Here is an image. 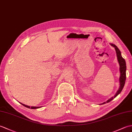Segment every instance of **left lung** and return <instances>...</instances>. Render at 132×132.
Masks as SVG:
<instances>
[{
    "label": "left lung",
    "instance_id": "obj_1",
    "mask_svg": "<svg viewBox=\"0 0 132 132\" xmlns=\"http://www.w3.org/2000/svg\"><path fill=\"white\" fill-rule=\"evenodd\" d=\"M112 46H113L115 49L116 52V55L117 57V60H118L119 63L120 64V87L119 88V90L117 91L116 95H114V97H112L111 99H109L106 101V102H104L103 103L105 104L106 103H109L111 102L112 100H113L114 97H116L117 95H118L120 92H121L122 89L124 87L125 83V80H126V69H127V66H126V62L125 61L124 58L122 57L121 52H120V50L119 49L118 47H117L114 44H111Z\"/></svg>",
    "mask_w": 132,
    "mask_h": 132
}]
</instances>
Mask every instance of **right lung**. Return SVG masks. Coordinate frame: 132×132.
<instances>
[{"label": "right lung", "instance_id": "add662e5", "mask_svg": "<svg viewBox=\"0 0 132 132\" xmlns=\"http://www.w3.org/2000/svg\"><path fill=\"white\" fill-rule=\"evenodd\" d=\"M20 104H21L23 105H24V106H26V107H27V108H31V109H37V108H40V107H39V106H31V107H30V106L26 105L24 104H22V103H20Z\"/></svg>", "mask_w": 132, "mask_h": 132}]
</instances>
